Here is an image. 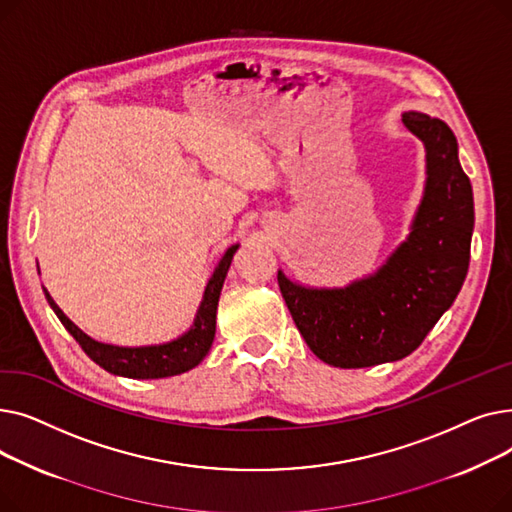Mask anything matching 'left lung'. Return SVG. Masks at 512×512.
<instances>
[{"label":"left lung","mask_w":512,"mask_h":512,"mask_svg":"<svg viewBox=\"0 0 512 512\" xmlns=\"http://www.w3.org/2000/svg\"><path fill=\"white\" fill-rule=\"evenodd\" d=\"M427 151V182L407 242L378 272L346 288L278 286L311 351L355 369L411 355L459 294L471 257L473 191L452 130L427 114H402Z\"/></svg>","instance_id":"8db88e82"}]
</instances>
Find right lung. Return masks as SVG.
<instances>
[{"label": "right lung", "mask_w": 512, "mask_h": 512, "mask_svg": "<svg viewBox=\"0 0 512 512\" xmlns=\"http://www.w3.org/2000/svg\"><path fill=\"white\" fill-rule=\"evenodd\" d=\"M238 245H232L222 261L215 267L213 276L207 282L205 294L201 307L197 311V319L193 328L180 338L157 344V346H114V344H103L87 336L83 330L76 328L72 321L64 315V311L53 303L49 292L45 290V299L56 311L64 328L74 336V340L80 344V348L105 371L114 375H124V378L134 380H157V378H168V375H178L188 369H193L203 361V357L209 353L213 336H215V311H218V301L224 278L228 274V267L232 263V257L236 253Z\"/></svg>", "instance_id": "obj_1"}]
</instances>
